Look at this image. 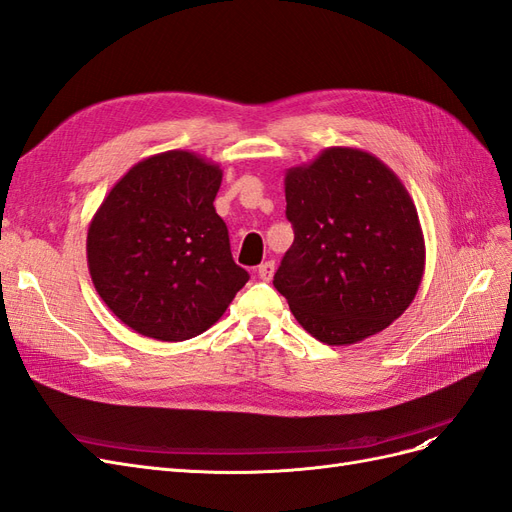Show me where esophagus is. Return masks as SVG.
I'll return each instance as SVG.
<instances>
[{"label":"esophagus","instance_id":"obj_1","mask_svg":"<svg viewBox=\"0 0 512 512\" xmlns=\"http://www.w3.org/2000/svg\"><path fill=\"white\" fill-rule=\"evenodd\" d=\"M273 273H275V262L273 260H267V262H262V265L258 267V277L260 280H265V282H269L271 277H273Z\"/></svg>","mask_w":512,"mask_h":512}]
</instances>
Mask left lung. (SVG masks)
<instances>
[{"label":"left lung","instance_id":"left-lung-1","mask_svg":"<svg viewBox=\"0 0 512 512\" xmlns=\"http://www.w3.org/2000/svg\"><path fill=\"white\" fill-rule=\"evenodd\" d=\"M294 241L273 277L301 327L329 346L380 333L406 312L425 271L418 213L393 170L329 147L286 170Z\"/></svg>","mask_w":512,"mask_h":512}]
</instances>
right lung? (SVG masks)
I'll return each mask as SVG.
<instances>
[{"label":"right lung","instance_id":"obj_1","mask_svg":"<svg viewBox=\"0 0 512 512\" xmlns=\"http://www.w3.org/2000/svg\"><path fill=\"white\" fill-rule=\"evenodd\" d=\"M220 183L218 164L173 149L134 164L102 200L87 230L89 275L132 331L196 337L250 280L213 207Z\"/></svg>","mask_w":512,"mask_h":512}]
</instances>
